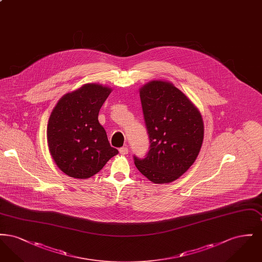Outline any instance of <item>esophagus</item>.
<instances>
[{
  "label": "esophagus",
  "mask_w": 262,
  "mask_h": 262,
  "mask_svg": "<svg viewBox=\"0 0 262 262\" xmlns=\"http://www.w3.org/2000/svg\"><path fill=\"white\" fill-rule=\"evenodd\" d=\"M120 153L122 154V155H126L127 153H128V149H127V147H122V148H120Z\"/></svg>",
  "instance_id": "obj_1"
}]
</instances>
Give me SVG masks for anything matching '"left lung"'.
<instances>
[{
	"mask_svg": "<svg viewBox=\"0 0 262 262\" xmlns=\"http://www.w3.org/2000/svg\"><path fill=\"white\" fill-rule=\"evenodd\" d=\"M150 139L138 171L154 184H168L185 174L199 156L204 124L196 106L173 83L156 79L139 89Z\"/></svg>",
	"mask_w": 262,
	"mask_h": 262,
	"instance_id": "8db88e82",
	"label": "left lung"
}]
</instances>
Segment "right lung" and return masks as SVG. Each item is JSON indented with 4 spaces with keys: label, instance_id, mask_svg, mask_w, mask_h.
I'll return each instance as SVG.
<instances>
[{
    "label": "right lung",
    "instance_id": "1",
    "mask_svg": "<svg viewBox=\"0 0 262 262\" xmlns=\"http://www.w3.org/2000/svg\"><path fill=\"white\" fill-rule=\"evenodd\" d=\"M112 88L86 83L64 94L51 113L47 143L51 156L64 174L85 180L97 174L119 151L109 143L98 121L100 108Z\"/></svg>",
    "mask_w": 262,
    "mask_h": 262
}]
</instances>
